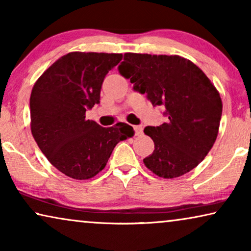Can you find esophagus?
Instances as JSON below:
<instances>
[{
    "label": "esophagus",
    "instance_id": "obj_1",
    "mask_svg": "<svg viewBox=\"0 0 251 251\" xmlns=\"http://www.w3.org/2000/svg\"><path fill=\"white\" fill-rule=\"evenodd\" d=\"M133 129L137 136H139V134L143 133V126H134Z\"/></svg>",
    "mask_w": 251,
    "mask_h": 251
}]
</instances>
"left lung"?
<instances>
[{
	"mask_svg": "<svg viewBox=\"0 0 251 251\" xmlns=\"http://www.w3.org/2000/svg\"><path fill=\"white\" fill-rule=\"evenodd\" d=\"M119 71L136 92L146 94L152 106L164 105L169 118L144 130L155 145L144 158L147 169L164 179L195 169L219 133L222 100L215 86L197 65L179 55L126 53Z\"/></svg>",
	"mask_w": 251,
	"mask_h": 251,
	"instance_id": "8db88e82",
	"label": "left lung"
}]
</instances>
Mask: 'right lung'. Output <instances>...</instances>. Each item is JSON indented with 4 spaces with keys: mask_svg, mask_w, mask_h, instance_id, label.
Here are the masks:
<instances>
[{
    "mask_svg": "<svg viewBox=\"0 0 251 251\" xmlns=\"http://www.w3.org/2000/svg\"><path fill=\"white\" fill-rule=\"evenodd\" d=\"M121 60L122 54L115 53H68L31 90L32 137L50 164L72 179L95 176L119 141L133 136L126 123L103 128L86 120V111L100 103L105 75Z\"/></svg>",
    "mask_w": 251,
    "mask_h": 251,
    "instance_id": "obj_1",
    "label": "right lung"
}]
</instances>
